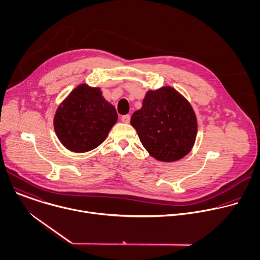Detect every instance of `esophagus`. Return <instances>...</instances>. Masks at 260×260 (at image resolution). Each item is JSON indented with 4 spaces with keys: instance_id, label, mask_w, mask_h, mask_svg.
Returning a JSON list of instances; mask_svg holds the SVG:
<instances>
[{
    "instance_id": "34e87169",
    "label": "esophagus",
    "mask_w": 260,
    "mask_h": 260,
    "mask_svg": "<svg viewBox=\"0 0 260 260\" xmlns=\"http://www.w3.org/2000/svg\"><path fill=\"white\" fill-rule=\"evenodd\" d=\"M129 120H131V116H129L128 114L121 116V121H122L123 123H128Z\"/></svg>"
}]
</instances>
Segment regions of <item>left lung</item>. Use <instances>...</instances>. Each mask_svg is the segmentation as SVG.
<instances>
[{"mask_svg":"<svg viewBox=\"0 0 260 260\" xmlns=\"http://www.w3.org/2000/svg\"><path fill=\"white\" fill-rule=\"evenodd\" d=\"M131 124L145 149L164 162L187 155L198 134V119L192 106L172 86L148 90L142 108L132 115Z\"/></svg>","mask_w":260,"mask_h":260,"instance_id":"left-lung-1","label":"left lung"}]
</instances>
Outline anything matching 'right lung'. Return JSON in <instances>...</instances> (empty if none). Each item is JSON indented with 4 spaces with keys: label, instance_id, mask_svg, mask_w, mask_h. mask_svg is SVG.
Instances as JSON below:
<instances>
[{
    "label": "right lung",
    "instance_id": "add662e5",
    "mask_svg": "<svg viewBox=\"0 0 260 260\" xmlns=\"http://www.w3.org/2000/svg\"><path fill=\"white\" fill-rule=\"evenodd\" d=\"M117 119L114 106L105 100L101 88L82 83L57 107L53 125L67 149L83 153L100 146Z\"/></svg>",
    "mask_w": 260,
    "mask_h": 260
}]
</instances>
